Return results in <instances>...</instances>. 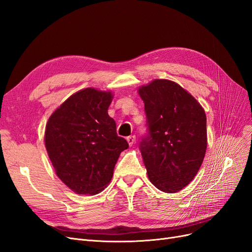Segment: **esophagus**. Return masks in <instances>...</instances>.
Wrapping results in <instances>:
<instances>
[{
	"label": "esophagus",
	"mask_w": 252,
	"mask_h": 252,
	"mask_svg": "<svg viewBox=\"0 0 252 252\" xmlns=\"http://www.w3.org/2000/svg\"><path fill=\"white\" fill-rule=\"evenodd\" d=\"M126 141H127V143H128L129 146H132V145L135 143V141H136V137H135V136H128V137L126 138Z\"/></svg>",
	"instance_id": "esophagus-1"
}]
</instances>
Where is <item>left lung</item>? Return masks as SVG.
I'll return each mask as SVG.
<instances>
[{
  "mask_svg": "<svg viewBox=\"0 0 252 252\" xmlns=\"http://www.w3.org/2000/svg\"><path fill=\"white\" fill-rule=\"evenodd\" d=\"M138 92L147 126L139 150L148 179L159 190L176 193L190 184L204 159L206 113L189 92L169 80H154Z\"/></svg>",
  "mask_w": 252,
  "mask_h": 252,
  "instance_id": "obj_1",
  "label": "left lung"
}]
</instances>
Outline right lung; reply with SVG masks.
Segmentation results:
<instances>
[{
    "instance_id": "add662e5",
    "label": "right lung",
    "mask_w": 252,
    "mask_h": 252,
    "mask_svg": "<svg viewBox=\"0 0 252 252\" xmlns=\"http://www.w3.org/2000/svg\"><path fill=\"white\" fill-rule=\"evenodd\" d=\"M113 95L94 88L69 96L49 118L44 142L56 174L73 192L94 195L110 183L121 152L128 147L117 136L108 114Z\"/></svg>"
}]
</instances>
